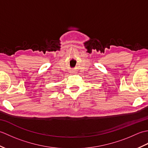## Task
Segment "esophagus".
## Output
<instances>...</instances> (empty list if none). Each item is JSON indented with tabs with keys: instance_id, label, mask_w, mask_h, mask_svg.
Returning <instances> with one entry per match:
<instances>
[{
	"instance_id": "34e87169",
	"label": "esophagus",
	"mask_w": 148,
	"mask_h": 148,
	"mask_svg": "<svg viewBox=\"0 0 148 148\" xmlns=\"http://www.w3.org/2000/svg\"><path fill=\"white\" fill-rule=\"evenodd\" d=\"M70 73H71V74H74L76 73V72L75 71H70Z\"/></svg>"
}]
</instances>
